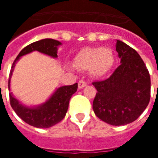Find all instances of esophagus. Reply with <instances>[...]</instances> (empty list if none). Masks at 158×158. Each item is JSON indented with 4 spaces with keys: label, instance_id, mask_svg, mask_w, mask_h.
I'll use <instances>...</instances> for the list:
<instances>
[{
    "label": "esophagus",
    "instance_id": "1",
    "mask_svg": "<svg viewBox=\"0 0 158 158\" xmlns=\"http://www.w3.org/2000/svg\"><path fill=\"white\" fill-rule=\"evenodd\" d=\"M86 85L87 83L85 81H84V80H80V81L79 82V84H78V87H79V89H83V88H84Z\"/></svg>",
    "mask_w": 158,
    "mask_h": 158
}]
</instances>
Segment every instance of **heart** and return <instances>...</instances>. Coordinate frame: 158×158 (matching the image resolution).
Returning a JSON list of instances; mask_svg holds the SVG:
<instances>
[{"mask_svg":"<svg viewBox=\"0 0 158 158\" xmlns=\"http://www.w3.org/2000/svg\"><path fill=\"white\" fill-rule=\"evenodd\" d=\"M115 63V56L108 48H84L74 58V66L79 70H89L94 77L104 76Z\"/></svg>","mask_w":158,"mask_h":158,"instance_id":"b5f03b06","label":"heart"}]
</instances>
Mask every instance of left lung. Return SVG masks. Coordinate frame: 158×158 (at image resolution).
<instances>
[{"instance_id":"left-lung-1","label":"left lung","mask_w":158,"mask_h":158,"mask_svg":"<svg viewBox=\"0 0 158 158\" xmlns=\"http://www.w3.org/2000/svg\"><path fill=\"white\" fill-rule=\"evenodd\" d=\"M115 50L121 64L108 79L93 82L98 91L93 108L104 122L125 125L137 120L149 103L151 80L135 49L117 40Z\"/></svg>"}]
</instances>
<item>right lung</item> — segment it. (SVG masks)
<instances>
[{"instance_id":"right-lung-1","label":"right lung","mask_w":158,"mask_h":158,"mask_svg":"<svg viewBox=\"0 0 158 158\" xmlns=\"http://www.w3.org/2000/svg\"><path fill=\"white\" fill-rule=\"evenodd\" d=\"M60 45H61V43H60L59 41L52 38H46L34 42L23 48L17 56L11 67L8 81L9 91L10 90L11 75L15 66L16 61L19 59V57L32 52L33 51H38L41 53L56 58L57 48ZM77 83L73 85L60 87L45 103L36 107H28L22 105L13 96L12 93L9 94L10 102L11 107L24 122L37 128H49L64 119L68 110L69 99L77 91Z\"/></svg>"}]
</instances>
